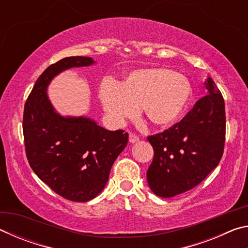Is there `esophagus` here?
<instances>
[{
    "label": "esophagus",
    "instance_id": "esophagus-1",
    "mask_svg": "<svg viewBox=\"0 0 248 248\" xmlns=\"http://www.w3.org/2000/svg\"><path fill=\"white\" fill-rule=\"evenodd\" d=\"M138 141H139V138H138L136 134H133V133L129 134V142H130V143H137Z\"/></svg>",
    "mask_w": 248,
    "mask_h": 248
}]
</instances>
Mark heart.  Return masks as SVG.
Returning <instances> with one entry per match:
<instances>
[{"label":"heart","instance_id":"b5f03b06","mask_svg":"<svg viewBox=\"0 0 248 248\" xmlns=\"http://www.w3.org/2000/svg\"><path fill=\"white\" fill-rule=\"evenodd\" d=\"M103 107L112 121L123 123L137 114L138 107L158 128L173 125L189 104L191 89L184 75L166 68L134 70L123 83L105 79L99 87Z\"/></svg>","mask_w":248,"mask_h":248}]
</instances>
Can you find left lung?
Returning <instances> with one entry per match:
<instances>
[{"label":"left lung","instance_id":"left-lung-1","mask_svg":"<svg viewBox=\"0 0 248 248\" xmlns=\"http://www.w3.org/2000/svg\"><path fill=\"white\" fill-rule=\"evenodd\" d=\"M207 95L164 132L148 138L154 157L146 178L150 189L170 198L200 184L219 164L225 140V106L215 81L204 82Z\"/></svg>","mask_w":248,"mask_h":248}]
</instances>
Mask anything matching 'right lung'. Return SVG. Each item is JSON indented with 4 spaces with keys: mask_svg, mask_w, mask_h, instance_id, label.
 Wrapping results in <instances>:
<instances>
[{
    "mask_svg": "<svg viewBox=\"0 0 248 248\" xmlns=\"http://www.w3.org/2000/svg\"><path fill=\"white\" fill-rule=\"evenodd\" d=\"M96 63L90 57H68L46 69L24 108L23 131L29 165L63 198L85 202L99 195L115 159L128 142L123 130L109 131L85 116H62L48 97V86L65 70Z\"/></svg>",
    "mask_w": 248,
    "mask_h": 248,
    "instance_id": "add662e5",
    "label": "right lung"
}]
</instances>
